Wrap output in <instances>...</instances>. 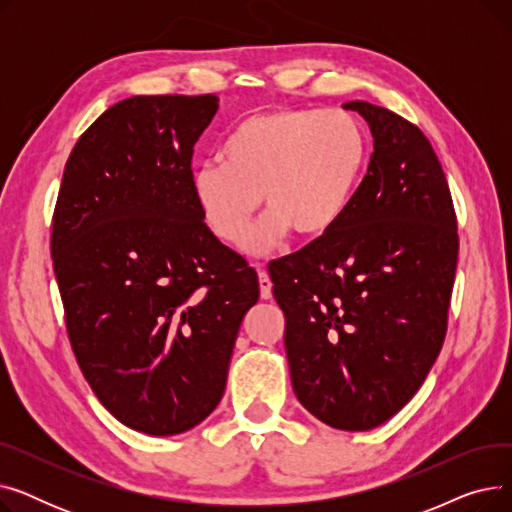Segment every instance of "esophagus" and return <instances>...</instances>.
I'll use <instances>...</instances> for the list:
<instances>
[{"label":"esophagus","mask_w":512,"mask_h":512,"mask_svg":"<svg viewBox=\"0 0 512 512\" xmlns=\"http://www.w3.org/2000/svg\"><path fill=\"white\" fill-rule=\"evenodd\" d=\"M259 272V294L261 299H272V280H270V274H267L265 270H261V265L257 267Z\"/></svg>","instance_id":"esophagus-1"}]
</instances>
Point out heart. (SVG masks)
<instances>
[{
  "instance_id": "heart-1",
  "label": "heart",
  "mask_w": 512,
  "mask_h": 512,
  "mask_svg": "<svg viewBox=\"0 0 512 512\" xmlns=\"http://www.w3.org/2000/svg\"><path fill=\"white\" fill-rule=\"evenodd\" d=\"M365 159L361 126L344 112L274 110L247 118L226 143L224 159L193 170L191 186L207 228L238 247L261 205L267 218L247 249L263 253L292 230L326 234L344 213Z\"/></svg>"
}]
</instances>
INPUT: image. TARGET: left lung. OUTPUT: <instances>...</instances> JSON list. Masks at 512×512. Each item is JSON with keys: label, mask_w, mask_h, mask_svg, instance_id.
Returning a JSON list of instances; mask_svg holds the SVG:
<instances>
[{"label": "left lung", "mask_w": 512, "mask_h": 512, "mask_svg": "<svg viewBox=\"0 0 512 512\" xmlns=\"http://www.w3.org/2000/svg\"><path fill=\"white\" fill-rule=\"evenodd\" d=\"M344 110L371 128L367 174L340 220L270 276L294 394L326 425L365 432L407 405L440 355L459 232L425 134L367 101Z\"/></svg>", "instance_id": "8db88e82"}]
</instances>
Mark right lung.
Listing matches in <instances>:
<instances>
[{
  "instance_id": "1",
  "label": "right lung",
  "mask_w": 512,
  "mask_h": 512,
  "mask_svg": "<svg viewBox=\"0 0 512 512\" xmlns=\"http://www.w3.org/2000/svg\"><path fill=\"white\" fill-rule=\"evenodd\" d=\"M215 95H137L76 141L51 259L76 363L101 405L149 436L201 423L224 396L257 274L213 236L193 153Z\"/></svg>"
}]
</instances>
